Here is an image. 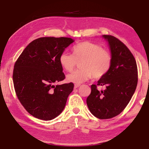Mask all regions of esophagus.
Listing matches in <instances>:
<instances>
[{
	"label": "esophagus",
	"instance_id": "34e87169",
	"mask_svg": "<svg viewBox=\"0 0 149 149\" xmlns=\"http://www.w3.org/2000/svg\"><path fill=\"white\" fill-rule=\"evenodd\" d=\"M80 86V84H74V88H77Z\"/></svg>",
	"mask_w": 149,
	"mask_h": 149
}]
</instances>
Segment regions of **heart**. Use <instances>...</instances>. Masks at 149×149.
I'll return each mask as SVG.
<instances>
[{"mask_svg": "<svg viewBox=\"0 0 149 149\" xmlns=\"http://www.w3.org/2000/svg\"><path fill=\"white\" fill-rule=\"evenodd\" d=\"M73 55L63 52L59 57V61L63 68L70 71L76 64L80 63L81 68L74 70L66 76L68 81L80 84L91 78H101L110 69L112 63L111 53L102 48L100 44L85 41L75 45L72 48Z\"/></svg>", "mask_w": 149, "mask_h": 149, "instance_id": "1", "label": "heart"}]
</instances>
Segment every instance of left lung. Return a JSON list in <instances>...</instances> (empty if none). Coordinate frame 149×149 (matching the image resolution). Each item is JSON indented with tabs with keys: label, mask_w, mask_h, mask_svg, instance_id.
<instances>
[{
	"label": "left lung",
	"mask_w": 149,
	"mask_h": 149,
	"mask_svg": "<svg viewBox=\"0 0 149 149\" xmlns=\"http://www.w3.org/2000/svg\"><path fill=\"white\" fill-rule=\"evenodd\" d=\"M109 43L112 63L107 73L91 85L86 103L92 114L100 119L114 118L123 111L136 91L138 81L136 61L129 49L112 35H102ZM97 85H105L99 91Z\"/></svg>",
	"instance_id": "obj_1"
}]
</instances>
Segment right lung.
<instances>
[{
  "instance_id": "right-lung-1",
  "label": "right lung",
  "mask_w": 149,
  "mask_h": 149,
  "mask_svg": "<svg viewBox=\"0 0 149 149\" xmlns=\"http://www.w3.org/2000/svg\"><path fill=\"white\" fill-rule=\"evenodd\" d=\"M74 42L67 37H42L29 44L15 63L13 82L22 105L36 118L50 120L63 111L73 83L65 79L59 57Z\"/></svg>"
}]
</instances>
